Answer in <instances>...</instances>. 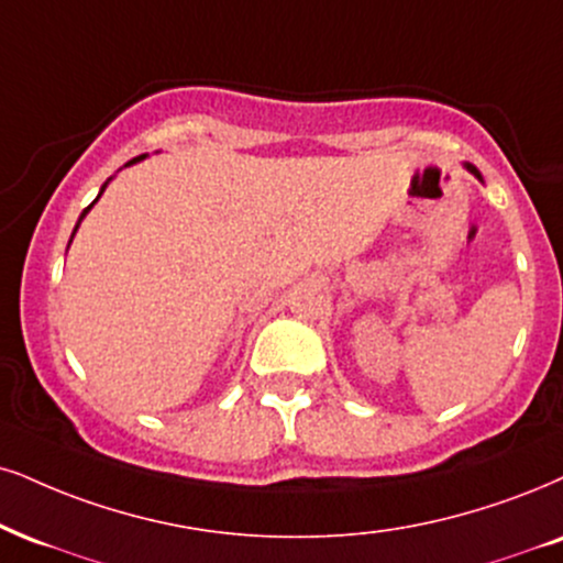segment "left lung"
Wrapping results in <instances>:
<instances>
[{
    "label": "left lung",
    "mask_w": 563,
    "mask_h": 563,
    "mask_svg": "<svg viewBox=\"0 0 563 563\" xmlns=\"http://www.w3.org/2000/svg\"><path fill=\"white\" fill-rule=\"evenodd\" d=\"M467 169H470V172H473V175H475V177H481V172H477V169H475V166H470V164H467Z\"/></svg>",
    "instance_id": "1"
}]
</instances>
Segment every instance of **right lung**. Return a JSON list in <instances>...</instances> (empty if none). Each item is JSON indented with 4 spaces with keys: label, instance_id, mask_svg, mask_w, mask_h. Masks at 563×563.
Masks as SVG:
<instances>
[{
    "label": "right lung",
    "instance_id": "obj_1",
    "mask_svg": "<svg viewBox=\"0 0 563 563\" xmlns=\"http://www.w3.org/2000/svg\"><path fill=\"white\" fill-rule=\"evenodd\" d=\"M141 158H143V156H135V158H133V162H128V164H135V162H141ZM101 192H103V190H101ZM90 206H93V203H90ZM90 206L86 208V211H82V217H86V213L90 211ZM82 217H80V219H82ZM75 229H78V227H75Z\"/></svg>",
    "mask_w": 563,
    "mask_h": 563
}]
</instances>
